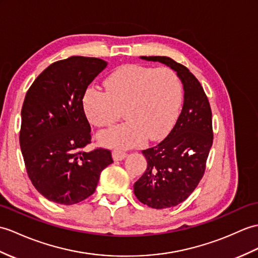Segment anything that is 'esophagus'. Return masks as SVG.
I'll use <instances>...</instances> for the list:
<instances>
[{"label":"esophagus","mask_w":258,"mask_h":258,"mask_svg":"<svg viewBox=\"0 0 258 258\" xmlns=\"http://www.w3.org/2000/svg\"><path fill=\"white\" fill-rule=\"evenodd\" d=\"M112 156L114 160H123L127 156V154L123 151H119V149H115V151L112 152Z\"/></svg>","instance_id":"34e87169"}]
</instances>
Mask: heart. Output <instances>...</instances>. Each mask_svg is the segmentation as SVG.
<instances>
[{
  "label": "heart",
  "instance_id": "b5f03b06",
  "mask_svg": "<svg viewBox=\"0 0 258 258\" xmlns=\"http://www.w3.org/2000/svg\"><path fill=\"white\" fill-rule=\"evenodd\" d=\"M105 90L89 87L83 94V109L92 125L110 126L121 117L124 123L101 132L102 145L124 149L148 139L158 141L169 133L180 112L182 86L175 71L126 64L105 80Z\"/></svg>",
  "mask_w": 258,
  "mask_h": 258
}]
</instances>
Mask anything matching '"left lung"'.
Instances as JSON below:
<instances>
[{"mask_svg":"<svg viewBox=\"0 0 258 258\" xmlns=\"http://www.w3.org/2000/svg\"><path fill=\"white\" fill-rule=\"evenodd\" d=\"M140 58L168 66L183 86V105L175 126L158 145L142 152L147 168L134 183V194L144 205L171 208L192 194L205 173L213 142L212 112L200 82L188 68L169 57Z\"/></svg>","mask_w":258,"mask_h":258,"instance_id":"1","label":"left lung"}]
</instances>
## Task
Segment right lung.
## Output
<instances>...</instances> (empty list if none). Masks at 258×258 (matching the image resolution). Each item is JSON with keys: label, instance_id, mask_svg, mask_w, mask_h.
I'll return each mask as SVG.
<instances>
[{"label": "right lung", "instance_id": "add662e5", "mask_svg": "<svg viewBox=\"0 0 258 258\" xmlns=\"http://www.w3.org/2000/svg\"><path fill=\"white\" fill-rule=\"evenodd\" d=\"M106 66L99 58L69 57L47 67L26 93L21 151L32 183L49 201L71 206L87 199L113 163L109 149L82 151L91 143L83 94Z\"/></svg>", "mask_w": 258, "mask_h": 258}]
</instances>
